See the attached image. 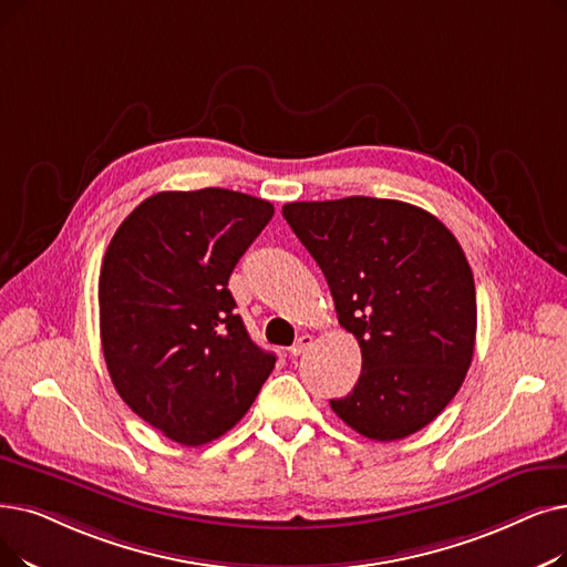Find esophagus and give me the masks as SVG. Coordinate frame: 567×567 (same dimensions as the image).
<instances>
[{
    "instance_id": "1",
    "label": "esophagus",
    "mask_w": 567,
    "mask_h": 567,
    "mask_svg": "<svg viewBox=\"0 0 567 567\" xmlns=\"http://www.w3.org/2000/svg\"><path fill=\"white\" fill-rule=\"evenodd\" d=\"M308 348H312V336H310V333H303V336L297 338V342L291 344L289 352H291V357H301Z\"/></svg>"
}]
</instances>
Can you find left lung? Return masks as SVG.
Returning <instances> with one entry per match:
<instances>
[{
    "instance_id": "left-lung-1",
    "label": "left lung",
    "mask_w": 567,
    "mask_h": 567,
    "mask_svg": "<svg viewBox=\"0 0 567 567\" xmlns=\"http://www.w3.org/2000/svg\"><path fill=\"white\" fill-rule=\"evenodd\" d=\"M282 217L361 348L359 382L331 410L378 442L431 424L461 389L477 333L473 270L454 234L422 208L373 196L293 202Z\"/></svg>"
}]
</instances>
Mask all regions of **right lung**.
<instances>
[{"label": "right lung", "instance_id": "1", "mask_svg": "<svg viewBox=\"0 0 567 567\" xmlns=\"http://www.w3.org/2000/svg\"><path fill=\"white\" fill-rule=\"evenodd\" d=\"M274 217L257 196L159 192L115 231L100 274L102 350L120 399L196 447L250 410L276 357L252 342L229 276Z\"/></svg>", "mask_w": 567, "mask_h": 567}]
</instances>
